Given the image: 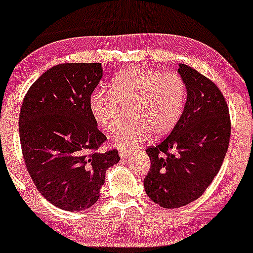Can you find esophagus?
Returning a JSON list of instances; mask_svg holds the SVG:
<instances>
[{"label":"esophagus","mask_w":253,"mask_h":253,"mask_svg":"<svg viewBox=\"0 0 253 253\" xmlns=\"http://www.w3.org/2000/svg\"><path fill=\"white\" fill-rule=\"evenodd\" d=\"M132 154H133V152H130V151H121L120 152V157L123 158V159H127V158H130V157H132Z\"/></svg>","instance_id":"34e87169"}]
</instances>
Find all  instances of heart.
<instances>
[{
  "mask_svg": "<svg viewBox=\"0 0 253 253\" xmlns=\"http://www.w3.org/2000/svg\"><path fill=\"white\" fill-rule=\"evenodd\" d=\"M111 90H93L88 108L93 120L105 132L120 128L123 108H129L133 121L115 136L121 148H133L154 136L169 134L184 113L187 100L185 81L176 73H165L145 67H130L120 72Z\"/></svg>",
  "mask_w": 253,
  "mask_h": 253,
  "instance_id": "b5f03b06",
  "label": "heart"
}]
</instances>
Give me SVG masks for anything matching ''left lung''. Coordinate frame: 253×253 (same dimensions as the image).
Segmentation results:
<instances>
[{"label":"left lung","mask_w":253,"mask_h":253,"mask_svg":"<svg viewBox=\"0 0 253 253\" xmlns=\"http://www.w3.org/2000/svg\"><path fill=\"white\" fill-rule=\"evenodd\" d=\"M187 88L184 113L169 135L146 150L151 169L145 191L164 209L196 200L220 169L229 148V107L220 89L192 67L179 63Z\"/></svg>","instance_id":"1"}]
</instances>
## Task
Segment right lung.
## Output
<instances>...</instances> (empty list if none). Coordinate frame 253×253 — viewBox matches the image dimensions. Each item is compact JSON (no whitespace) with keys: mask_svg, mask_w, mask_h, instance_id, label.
<instances>
[{"mask_svg":"<svg viewBox=\"0 0 253 253\" xmlns=\"http://www.w3.org/2000/svg\"><path fill=\"white\" fill-rule=\"evenodd\" d=\"M102 78L101 63H61L48 69L24 96L20 141L28 173L48 202L79 212L97 202L118 150L99 152L106 141L88 108Z\"/></svg>","mask_w":253,"mask_h":253,"instance_id":"right-lung-1","label":"right lung"}]
</instances>
